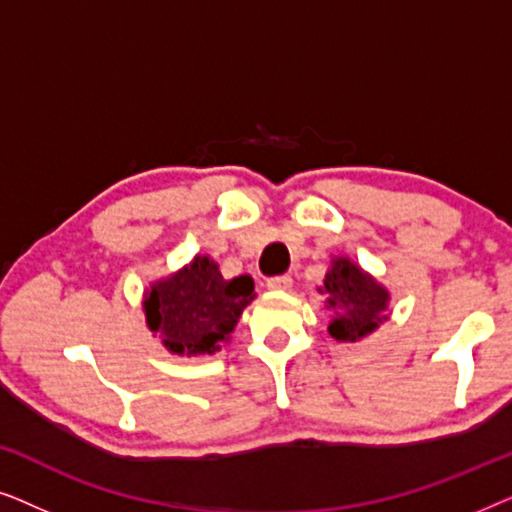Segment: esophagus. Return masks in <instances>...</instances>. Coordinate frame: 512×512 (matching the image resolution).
Listing matches in <instances>:
<instances>
[{"instance_id":"esophagus-1","label":"esophagus","mask_w":512,"mask_h":512,"mask_svg":"<svg viewBox=\"0 0 512 512\" xmlns=\"http://www.w3.org/2000/svg\"><path fill=\"white\" fill-rule=\"evenodd\" d=\"M291 286H293V279L289 275L268 279V289L270 291H291Z\"/></svg>"}]
</instances>
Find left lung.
<instances>
[{
    "mask_svg": "<svg viewBox=\"0 0 512 512\" xmlns=\"http://www.w3.org/2000/svg\"><path fill=\"white\" fill-rule=\"evenodd\" d=\"M317 291L331 312L328 333L338 342H359L389 319V289L349 256L331 258Z\"/></svg>",
    "mask_w": 512,
    "mask_h": 512,
    "instance_id": "1",
    "label": "left lung"
}]
</instances>
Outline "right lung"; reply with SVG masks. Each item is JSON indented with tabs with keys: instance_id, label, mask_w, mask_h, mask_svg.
I'll list each match as a JSON object with an SVG mask.
<instances>
[{
	"instance_id": "right-lung-1",
	"label": "right lung",
	"mask_w": 512,
	"mask_h": 512,
	"mask_svg": "<svg viewBox=\"0 0 512 512\" xmlns=\"http://www.w3.org/2000/svg\"><path fill=\"white\" fill-rule=\"evenodd\" d=\"M254 298L249 275L226 279L214 258L198 254L184 268L151 282L142 310L153 338L170 354L212 356L230 342L244 307Z\"/></svg>"
}]
</instances>
